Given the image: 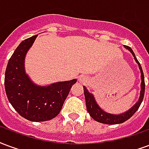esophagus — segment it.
Segmentation results:
<instances>
[{"instance_id":"esophagus-1","label":"esophagus","mask_w":149,"mask_h":149,"mask_svg":"<svg viewBox=\"0 0 149 149\" xmlns=\"http://www.w3.org/2000/svg\"><path fill=\"white\" fill-rule=\"evenodd\" d=\"M79 81L81 83H84V81H85V77H84V76H80L79 77Z\"/></svg>"}]
</instances>
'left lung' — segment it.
I'll return each instance as SVG.
<instances>
[{
	"label": "left lung",
	"instance_id": "1",
	"mask_svg": "<svg viewBox=\"0 0 149 149\" xmlns=\"http://www.w3.org/2000/svg\"><path fill=\"white\" fill-rule=\"evenodd\" d=\"M125 48L128 49L130 52H131L132 56H134V59L136 62L139 65V68L141 70V94H140V98L136 103L132 107L131 109L128 111H126L124 113L121 114H118V115H114V114H111V113H108V112H104L103 109H101L100 106L97 104V101L94 98L93 95L90 93L86 88L83 86L84 88V97H85V103H86V107H87V111L89 113V115L92 118L95 120L96 121L100 122L102 124H106V125H116V124H121L126 121L127 120L132 116L135 112H136L139 109V107L141 105V102L143 101L144 95V89H145V84H144V73H143V70L141 68V64L139 63L138 60L135 56V53L132 51V49L128 47V46L125 45Z\"/></svg>",
	"mask_w": 149,
	"mask_h": 149
}]
</instances>
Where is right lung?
Returning <instances> with one entry per match:
<instances>
[{
  "label": "right lung",
  "mask_w": 149,
  "mask_h": 149,
  "mask_svg": "<svg viewBox=\"0 0 149 149\" xmlns=\"http://www.w3.org/2000/svg\"><path fill=\"white\" fill-rule=\"evenodd\" d=\"M37 37L23 40L12 55L5 70V88L8 101L21 116L40 122L58 115L77 79L48 86H40L31 81L24 70V58Z\"/></svg>",
  "instance_id": "right-lung-1"
}]
</instances>
